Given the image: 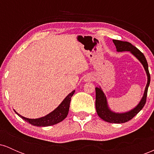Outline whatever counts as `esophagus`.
Listing matches in <instances>:
<instances>
[{
	"instance_id": "esophagus-1",
	"label": "esophagus",
	"mask_w": 154,
	"mask_h": 154,
	"mask_svg": "<svg viewBox=\"0 0 154 154\" xmlns=\"http://www.w3.org/2000/svg\"><path fill=\"white\" fill-rule=\"evenodd\" d=\"M88 79H90V78H89V79H86V80H87V81H88Z\"/></svg>"
}]
</instances>
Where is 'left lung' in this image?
I'll list each match as a JSON object with an SVG mask.
<instances>
[{"instance_id": "8db88e82", "label": "left lung", "mask_w": 154, "mask_h": 154, "mask_svg": "<svg viewBox=\"0 0 154 154\" xmlns=\"http://www.w3.org/2000/svg\"><path fill=\"white\" fill-rule=\"evenodd\" d=\"M113 43L115 45L117 52L130 51L136 59H138V61L142 63V65L144 67L148 79L143 95L140 101L132 110L124 113H116L111 111L109 105H108L106 97L102 91L101 88H95V109H96L98 115L99 116L100 118H101L102 119L107 122L121 124L127 122L129 120L132 119L143 108L146 102L148 88L149 86L150 81H151V77H150L149 71H148L147 61H146V57L141 51H140L137 48L132 45L130 43H128V42L113 40Z\"/></svg>"}]
</instances>
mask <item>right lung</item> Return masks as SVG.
<instances>
[{"label":"right lung","mask_w":154,"mask_h":154,"mask_svg":"<svg viewBox=\"0 0 154 154\" xmlns=\"http://www.w3.org/2000/svg\"><path fill=\"white\" fill-rule=\"evenodd\" d=\"M75 91H73L72 93H70L63 101L59 104V106L56 109H55L54 111H51L46 116H43V117L38 118V119H29L26 118L24 116L18 114L17 111H14L16 114L19 116H20L22 119L25 120L26 122H29L33 126L37 127H48L51 126V125H56V124L61 122L67 116V114L69 113V104L71 101V98L74 95Z\"/></svg>","instance_id":"1"}]
</instances>
